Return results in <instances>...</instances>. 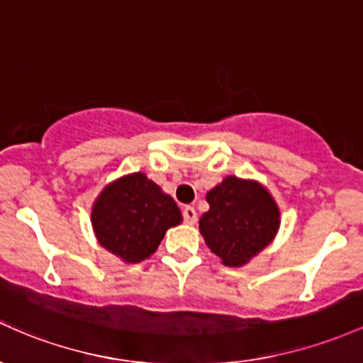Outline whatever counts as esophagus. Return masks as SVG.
<instances>
[{
    "label": "esophagus",
    "instance_id": "obj_1",
    "mask_svg": "<svg viewBox=\"0 0 363 363\" xmlns=\"http://www.w3.org/2000/svg\"><path fill=\"white\" fill-rule=\"evenodd\" d=\"M183 219H185L186 225H195V223H197V213H195L194 207L186 206L185 209H183Z\"/></svg>",
    "mask_w": 363,
    "mask_h": 363
}]
</instances>
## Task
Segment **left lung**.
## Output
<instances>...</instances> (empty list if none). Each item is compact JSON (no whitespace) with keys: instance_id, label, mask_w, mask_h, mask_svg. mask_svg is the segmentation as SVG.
Returning <instances> with one entry per match:
<instances>
[{"instance_id":"obj_1","label":"left lung","mask_w":363,"mask_h":363,"mask_svg":"<svg viewBox=\"0 0 363 363\" xmlns=\"http://www.w3.org/2000/svg\"><path fill=\"white\" fill-rule=\"evenodd\" d=\"M209 211L199 219L203 242L226 267H243L278 235L281 213L269 190L235 174L206 194Z\"/></svg>"}]
</instances>
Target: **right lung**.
Returning <instances> with one entry per match:
<instances>
[{"instance_id":"1","label":"right lung","mask_w":363,"mask_h":363,"mask_svg":"<svg viewBox=\"0 0 363 363\" xmlns=\"http://www.w3.org/2000/svg\"><path fill=\"white\" fill-rule=\"evenodd\" d=\"M182 219L173 197L142 171L109 182L94 201L91 213L99 245L125 264L149 259L166 231Z\"/></svg>"}]
</instances>
